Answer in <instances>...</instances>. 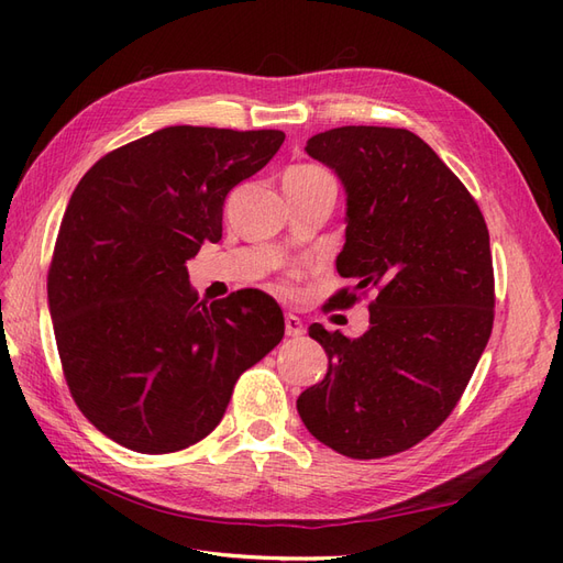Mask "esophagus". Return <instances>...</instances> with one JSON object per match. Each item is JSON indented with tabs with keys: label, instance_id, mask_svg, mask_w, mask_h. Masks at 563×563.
Masks as SVG:
<instances>
[{
	"label": "esophagus",
	"instance_id": "1",
	"mask_svg": "<svg viewBox=\"0 0 563 563\" xmlns=\"http://www.w3.org/2000/svg\"><path fill=\"white\" fill-rule=\"evenodd\" d=\"M284 327H286V335H291V338H298V335L305 333L302 321L296 314H291V312L284 317Z\"/></svg>",
	"mask_w": 563,
	"mask_h": 563
}]
</instances>
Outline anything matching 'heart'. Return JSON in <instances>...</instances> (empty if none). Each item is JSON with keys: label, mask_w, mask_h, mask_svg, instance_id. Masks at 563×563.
Instances as JSON below:
<instances>
[{"label": "heart", "mask_w": 563, "mask_h": 563, "mask_svg": "<svg viewBox=\"0 0 563 563\" xmlns=\"http://www.w3.org/2000/svg\"><path fill=\"white\" fill-rule=\"evenodd\" d=\"M296 172H319V168H296Z\"/></svg>", "instance_id": "1"}]
</instances>
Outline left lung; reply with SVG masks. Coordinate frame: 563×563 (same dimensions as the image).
<instances>
[{"instance_id": "left-lung-1", "label": "left lung", "mask_w": 563, "mask_h": 563, "mask_svg": "<svg viewBox=\"0 0 563 563\" xmlns=\"http://www.w3.org/2000/svg\"><path fill=\"white\" fill-rule=\"evenodd\" d=\"M305 152L347 195L335 267L376 291L360 338L312 323L329 371L298 397L314 439L356 460L395 455L455 408L493 329V261L484 216L437 152L406 129L340 126Z\"/></svg>"}]
</instances>
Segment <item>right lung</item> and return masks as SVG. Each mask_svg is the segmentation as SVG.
<instances>
[{
	"label": "right lung",
	"instance_id": "right-lung-1",
	"mask_svg": "<svg viewBox=\"0 0 563 563\" xmlns=\"http://www.w3.org/2000/svg\"><path fill=\"white\" fill-rule=\"evenodd\" d=\"M286 135L166 126L98 159L67 203L48 312L67 387L96 430L174 453L216 430L234 383L284 338L263 291L199 300L185 263L223 236V203Z\"/></svg>",
	"mask_w": 563,
	"mask_h": 563
}]
</instances>
